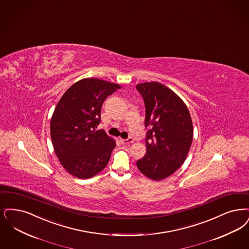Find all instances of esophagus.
<instances>
[{
    "mask_svg": "<svg viewBox=\"0 0 249 249\" xmlns=\"http://www.w3.org/2000/svg\"><path fill=\"white\" fill-rule=\"evenodd\" d=\"M120 142L122 144H130L133 142L132 138H128V139H121L120 138Z\"/></svg>",
    "mask_w": 249,
    "mask_h": 249,
    "instance_id": "esophagus-1",
    "label": "esophagus"
}]
</instances>
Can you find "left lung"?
I'll return each mask as SVG.
<instances>
[{"label": "left lung", "instance_id": "left-lung-1", "mask_svg": "<svg viewBox=\"0 0 249 249\" xmlns=\"http://www.w3.org/2000/svg\"><path fill=\"white\" fill-rule=\"evenodd\" d=\"M145 105L146 154L136 162L140 171L153 180H162L180 168L189 153L193 122L184 102L160 82L136 85Z\"/></svg>", "mask_w": 249, "mask_h": 249}]
</instances>
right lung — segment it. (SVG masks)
<instances>
[{
    "mask_svg": "<svg viewBox=\"0 0 249 249\" xmlns=\"http://www.w3.org/2000/svg\"><path fill=\"white\" fill-rule=\"evenodd\" d=\"M120 85L95 78L77 81L63 94L51 119L54 153L72 176L89 179L106 168L116 141L96 130L106 98Z\"/></svg>",
    "mask_w": 249,
    "mask_h": 249,
    "instance_id": "1",
    "label": "right lung"
}]
</instances>
